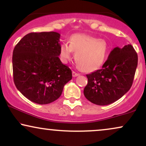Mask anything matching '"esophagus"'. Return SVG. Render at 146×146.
<instances>
[{
  "mask_svg": "<svg viewBox=\"0 0 146 146\" xmlns=\"http://www.w3.org/2000/svg\"><path fill=\"white\" fill-rule=\"evenodd\" d=\"M72 75H73V77H77V76H78V75H80V74L78 73H76V72L73 71L72 72Z\"/></svg>",
  "mask_w": 146,
  "mask_h": 146,
  "instance_id": "obj_1",
  "label": "esophagus"
}]
</instances>
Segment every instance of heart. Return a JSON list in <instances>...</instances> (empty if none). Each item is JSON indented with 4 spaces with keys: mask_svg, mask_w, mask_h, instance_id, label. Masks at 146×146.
<instances>
[{
    "mask_svg": "<svg viewBox=\"0 0 146 146\" xmlns=\"http://www.w3.org/2000/svg\"><path fill=\"white\" fill-rule=\"evenodd\" d=\"M73 51L78 66L84 72L100 68L108 57L109 46L104 39L86 33H75L69 38V44L62 42L60 46V58L64 62L71 60Z\"/></svg>",
    "mask_w": 146,
    "mask_h": 146,
    "instance_id": "obj_1",
    "label": "heart"
}]
</instances>
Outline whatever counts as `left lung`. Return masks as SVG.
<instances>
[{"label": "left lung", "mask_w": 146, "mask_h": 146, "mask_svg": "<svg viewBox=\"0 0 146 146\" xmlns=\"http://www.w3.org/2000/svg\"><path fill=\"white\" fill-rule=\"evenodd\" d=\"M137 63V53L131 44L115 47L101 69L86 75L85 98L100 106L116 102L131 88Z\"/></svg>", "instance_id": "1"}]
</instances>
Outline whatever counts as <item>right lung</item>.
Segmentation results:
<instances>
[{
  "mask_svg": "<svg viewBox=\"0 0 146 146\" xmlns=\"http://www.w3.org/2000/svg\"><path fill=\"white\" fill-rule=\"evenodd\" d=\"M60 33H30L14 47V82L30 101L47 104L56 101L72 79L71 70L60 61Z\"/></svg>",
  "mask_w": 146,
  "mask_h": 146,
  "instance_id": "obj_1",
  "label": "right lung"
}]
</instances>
